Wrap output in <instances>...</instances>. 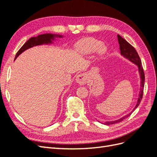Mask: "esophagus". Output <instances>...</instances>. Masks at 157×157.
<instances>
[{"label": "esophagus", "instance_id": "1", "mask_svg": "<svg viewBox=\"0 0 157 157\" xmlns=\"http://www.w3.org/2000/svg\"><path fill=\"white\" fill-rule=\"evenodd\" d=\"M88 80V78L87 75L86 73H81L77 76V78H76V81L80 85H84L87 82Z\"/></svg>", "mask_w": 157, "mask_h": 157}]
</instances>
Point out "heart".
<instances>
[{"instance_id": "heart-1", "label": "heart", "mask_w": 157, "mask_h": 157, "mask_svg": "<svg viewBox=\"0 0 157 157\" xmlns=\"http://www.w3.org/2000/svg\"><path fill=\"white\" fill-rule=\"evenodd\" d=\"M102 44V42L97 39L89 38V39L81 40L78 42L77 50L81 54L88 55L98 50L99 54L101 56L105 52V49Z\"/></svg>"}]
</instances>
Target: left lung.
I'll use <instances>...</instances> for the list:
<instances>
[{
	"mask_svg": "<svg viewBox=\"0 0 157 157\" xmlns=\"http://www.w3.org/2000/svg\"><path fill=\"white\" fill-rule=\"evenodd\" d=\"M118 37V43H119L120 45V50H121V54L122 55L124 58H127L128 59H129L130 61H132V63H134L136 64L137 67H138L139 69V73L140 75V78H141V86H140V95H139V98L138 99H137V102L136 103V105L134 109V111L135 109L139 106L140 103H141V101L142 99V97H143V94H144V82H145V74L144 72V69L143 67H142L141 65V61L140 59V56L137 54V51L136 49L133 47L130 43L124 39L123 38L120 36L119 35H117ZM132 112L128 113V115L124 116L123 117L119 118V119H117L116 121H109V122H105L104 123V124L105 125H111V124H116V123H118L121 121H122L125 118L129 117Z\"/></svg>",
	"mask_w": 157,
	"mask_h": 157,
	"instance_id": "obj_1",
	"label": "left lung"
}]
</instances>
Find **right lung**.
Returning <instances> with one entry per match:
<instances>
[{
    "label": "right lung",
    "instance_id": "right-lung-1",
    "mask_svg": "<svg viewBox=\"0 0 157 157\" xmlns=\"http://www.w3.org/2000/svg\"><path fill=\"white\" fill-rule=\"evenodd\" d=\"M55 36H59V37H62V36L61 35H56L53 34H43V35H40L36 37H32L30 39L28 40L22 46L21 48L18 50L17 52V54L15 57V60L19 55L21 54L23 52H24L27 49L31 48V47H33L36 45H41L43 44H48V43H52V40H53L54 39Z\"/></svg>",
    "mask_w": 157,
    "mask_h": 157
}]
</instances>
